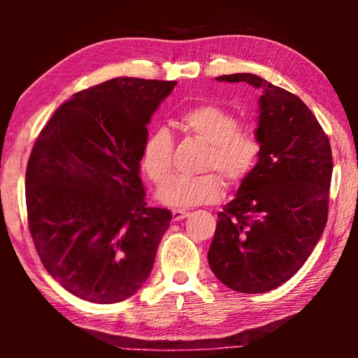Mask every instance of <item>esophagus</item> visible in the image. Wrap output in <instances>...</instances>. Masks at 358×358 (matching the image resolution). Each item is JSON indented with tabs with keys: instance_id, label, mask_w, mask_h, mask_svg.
Wrapping results in <instances>:
<instances>
[{
	"instance_id": "obj_1",
	"label": "esophagus",
	"mask_w": 358,
	"mask_h": 358,
	"mask_svg": "<svg viewBox=\"0 0 358 358\" xmlns=\"http://www.w3.org/2000/svg\"><path fill=\"white\" fill-rule=\"evenodd\" d=\"M189 215L187 213V211H185V210H172V217H173V221H181V220H185V217Z\"/></svg>"
}]
</instances>
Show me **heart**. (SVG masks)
I'll list each match as a JSON object with an SVG mask.
<instances>
[{"mask_svg":"<svg viewBox=\"0 0 358 358\" xmlns=\"http://www.w3.org/2000/svg\"><path fill=\"white\" fill-rule=\"evenodd\" d=\"M180 124L189 134L208 143L205 171L216 169L230 183H238L252 171L259 156V142L250 131L237 129L238 120L217 104H201L180 115ZM143 172L156 185H164L173 172V137L166 128L148 136L142 150ZM224 180L215 172L202 177H178L157 191V199L169 207L191 208L215 203L224 194Z\"/></svg>","mask_w":358,"mask_h":358,"instance_id":"1","label":"heart"}]
</instances>
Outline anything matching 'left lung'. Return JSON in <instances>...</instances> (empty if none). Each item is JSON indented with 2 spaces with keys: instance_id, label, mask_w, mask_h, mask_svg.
<instances>
[{
  "instance_id": "obj_1",
  "label": "left lung",
  "mask_w": 358,
  "mask_h": 358,
  "mask_svg": "<svg viewBox=\"0 0 358 358\" xmlns=\"http://www.w3.org/2000/svg\"><path fill=\"white\" fill-rule=\"evenodd\" d=\"M260 90L259 159L220 215L208 264L222 284L262 294L290 280L310 257L329 216V137L300 98L256 74L216 77Z\"/></svg>"
}]
</instances>
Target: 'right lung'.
<instances>
[{"instance_id":"right-lung-1","label":"right lung","mask_w":358,"mask_h":358,"mask_svg":"<svg viewBox=\"0 0 358 358\" xmlns=\"http://www.w3.org/2000/svg\"><path fill=\"white\" fill-rule=\"evenodd\" d=\"M177 82L118 77L76 93L27 167L28 227L45 270L78 299L118 303L148 280L172 220L147 207V126Z\"/></svg>"}]
</instances>
